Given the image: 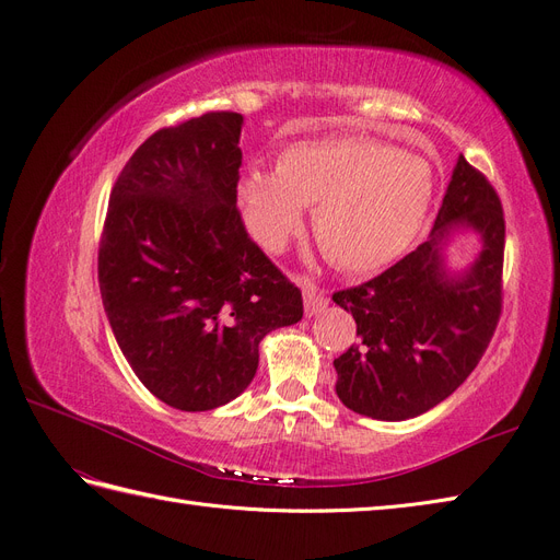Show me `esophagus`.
Instances as JSON below:
<instances>
[{
	"mask_svg": "<svg viewBox=\"0 0 560 560\" xmlns=\"http://www.w3.org/2000/svg\"><path fill=\"white\" fill-rule=\"evenodd\" d=\"M302 295H304V314L306 316H314V314H318L320 310H326V306H328L326 293H323L312 279L302 281Z\"/></svg>",
	"mask_w": 560,
	"mask_h": 560,
	"instance_id": "esophagus-1",
	"label": "esophagus"
}]
</instances>
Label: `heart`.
<instances>
[{"mask_svg": "<svg viewBox=\"0 0 560 560\" xmlns=\"http://www.w3.org/2000/svg\"><path fill=\"white\" fill-rule=\"evenodd\" d=\"M435 192L419 155L368 137L298 141L277 158V172L250 170L240 205L250 234L272 254L314 208L316 242L335 265L368 272L402 256L417 237Z\"/></svg>", "mask_w": 560, "mask_h": 560, "instance_id": "b5f03b06", "label": "heart"}]
</instances>
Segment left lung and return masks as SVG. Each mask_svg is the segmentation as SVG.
I'll use <instances>...</instances> for the list:
<instances>
[{"label":"left lung","instance_id":"1","mask_svg":"<svg viewBox=\"0 0 560 560\" xmlns=\"http://www.w3.org/2000/svg\"><path fill=\"white\" fill-rule=\"evenodd\" d=\"M458 224L480 232L482 250L467 273L448 276L441 248ZM502 258L500 197L460 155L428 242L378 277L332 293L353 314L358 337L335 358L339 400L370 419L405 421L448 398L498 328Z\"/></svg>","mask_w":560,"mask_h":560}]
</instances>
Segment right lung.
Instances as JSON below:
<instances>
[{
    "mask_svg": "<svg viewBox=\"0 0 560 560\" xmlns=\"http://www.w3.org/2000/svg\"><path fill=\"white\" fill-rule=\"evenodd\" d=\"M242 114L153 132L112 188L97 275L122 355L158 400L215 409L254 382L260 339L302 318V293L237 209Z\"/></svg>",
    "mask_w": 560,
    "mask_h": 560,
    "instance_id": "obj_1",
    "label": "right lung"
}]
</instances>
